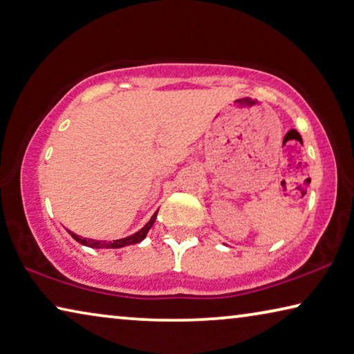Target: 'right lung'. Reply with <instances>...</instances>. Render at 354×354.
<instances>
[{
    "label": "right lung",
    "instance_id": "1",
    "mask_svg": "<svg viewBox=\"0 0 354 354\" xmlns=\"http://www.w3.org/2000/svg\"><path fill=\"white\" fill-rule=\"evenodd\" d=\"M156 217H157V211L154 212L153 217L149 218V222H147V225H145L142 230H138L137 233H133L127 238H121V239H115V241H96V239H91V238H82V236H78V234L72 233V232H69V234L77 241V243H80V244L86 245V248H91V249H121V248H126V245L137 244V243H140V241H143L145 238H147L149 228L154 225Z\"/></svg>",
    "mask_w": 354,
    "mask_h": 354
}]
</instances>
